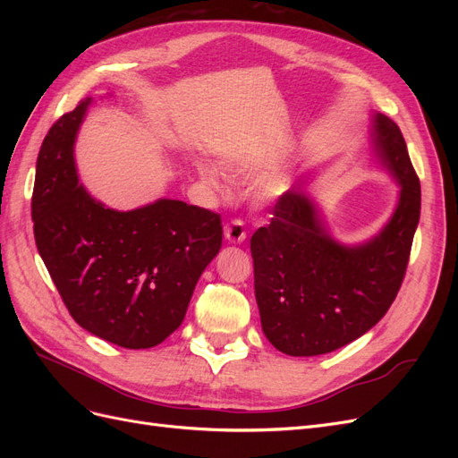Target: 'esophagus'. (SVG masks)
<instances>
[{
  "instance_id": "1",
  "label": "esophagus",
  "mask_w": 458,
  "mask_h": 458,
  "mask_svg": "<svg viewBox=\"0 0 458 458\" xmlns=\"http://www.w3.org/2000/svg\"><path fill=\"white\" fill-rule=\"evenodd\" d=\"M224 234H225V239H227L231 244H241V242L246 239L244 224H242L241 219H231L229 224L224 227Z\"/></svg>"
}]
</instances>
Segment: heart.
<instances>
[{"mask_svg":"<svg viewBox=\"0 0 458 458\" xmlns=\"http://www.w3.org/2000/svg\"><path fill=\"white\" fill-rule=\"evenodd\" d=\"M199 172H200V175L206 179L208 183L217 187V174H216L214 168H210V165H208V164L200 162V164H199ZM271 187H273L271 183H266V185H263V191H271Z\"/></svg>","mask_w":458,"mask_h":458,"instance_id":"b5f03b06","label":"heart"}]
</instances>
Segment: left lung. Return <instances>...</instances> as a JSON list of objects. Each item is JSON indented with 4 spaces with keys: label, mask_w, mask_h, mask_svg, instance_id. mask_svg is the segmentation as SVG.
<instances>
[{
    "label": "left lung",
    "mask_w": 458,
    "mask_h": 458,
    "mask_svg": "<svg viewBox=\"0 0 458 458\" xmlns=\"http://www.w3.org/2000/svg\"><path fill=\"white\" fill-rule=\"evenodd\" d=\"M370 140L401 187L395 212L377 237L357 246L332 239L301 185L281 195L271 224L252 234L261 330L286 355H323L363 336L403 283L420 217V182L394 120L374 113Z\"/></svg>",
    "instance_id": "left-lung-1"
}]
</instances>
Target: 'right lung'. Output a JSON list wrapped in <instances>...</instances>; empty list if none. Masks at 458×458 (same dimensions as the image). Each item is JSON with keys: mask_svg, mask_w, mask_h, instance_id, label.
Instances as JSON below:
<instances>
[{"mask_svg": "<svg viewBox=\"0 0 458 458\" xmlns=\"http://www.w3.org/2000/svg\"><path fill=\"white\" fill-rule=\"evenodd\" d=\"M91 97L53 123L32 192L38 252L74 321L128 350L158 345L183 323L202 271L221 248V217L160 199L130 212L80 185L74 141Z\"/></svg>", "mask_w": 458, "mask_h": 458, "instance_id": "right-lung-1", "label": "right lung"}]
</instances>
